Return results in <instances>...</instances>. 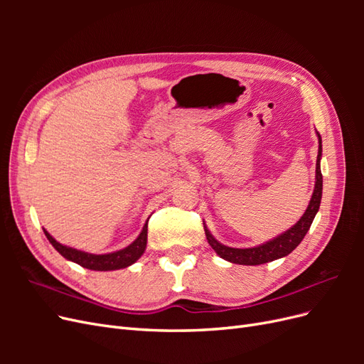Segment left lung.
I'll use <instances>...</instances> for the list:
<instances>
[{"label": "left lung", "mask_w": 364, "mask_h": 364, "mask_svg": "<svg viewBox=\"0 0 364 364\" xmlns=\"http://www.w3.org/2000/svg\"><path fill=\"white\" fill-rule=\"evenodd\" d=\"M317 134L318 139V151H317V161H316V183H314V191L308 203L304 215L299 218V222L294 223L290 229L285 230L281 235L274 237L266 243L246 247V249H238V247H229L220 243L214 238V235L209 232V229L203 223L205 228V235L209 246H211L220 258H223L229 262L241 264V266H258V264H266L274 259H279L287 257L297 246H299L304 237L306 235L308 229H310L313 220L318 211V206H321L322 200V188H323V181H322V171H321V159H322V138Z\"/></svg>", "instance_id": "obj_1"}]
</instances>
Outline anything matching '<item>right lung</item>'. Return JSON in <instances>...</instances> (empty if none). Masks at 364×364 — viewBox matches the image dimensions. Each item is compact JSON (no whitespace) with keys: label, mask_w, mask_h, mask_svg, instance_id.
Instances as JSON below:
<instances>
[{"label":"right lung","mask_w":364,"mask_h":364,"mask_svg":"<svg viewBox=\"0 0 364 364\" xmlns=\"http://www.w3.org/2000/svg\"><path fill=\"white\" fill-rule=\"evenodd\" d=\"M149 222V220H147ZM147 222L142 226V230L134 243H130L127 247L119 249L117 252L111 253H102V255H97V253H90V252H83L79 249H74L70 246H65L59 241L54 240L48 230L43 229V234L48 238L53 247L56 249L63 258H67L68 261H73L79 266L90 269V270H97V272H109V270H119V269H126L132 264L136 262L142 253H144L147 247Z\"/></svg>","instance_id":"right-lung-1"}]
</instances>
